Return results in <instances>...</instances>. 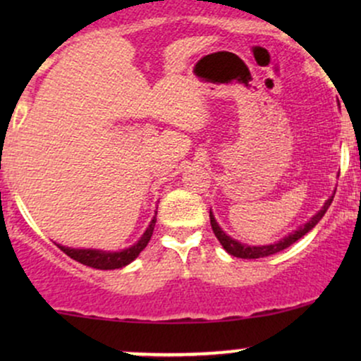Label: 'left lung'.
<instances>
[{
  "label": "left lung",
  "mask_w": 361,
  "mask_h": 361,
  "mask_svg": "<svg viewBox=\"0 0 361 361\" xmlns=\"http://www.w3.org/2000/svg\"><path fill=\"white\" fill-rule=\"evenodd\" d=\"M333 204V197L329 198V200L326 202L324 207H322V210H319V212L314 215L312 219L307 224H304V226L299 227L297 231H293L292 234H288L287 238H283L281 241L275 243V244H270V246H246V244H241L238 241H234L233 238H229L224 231L219 227V224L215 222L212 212H210V226H212V231L215 234V238L219 239V243L222 244V247L226 250L229 255L235 256V258H243V259H256V258H267V256H271L275 255V252H279L281 250H285V247L292 246L293 243L299 241L302 235H305L309 233L310 229H312L316 224L321 221L322 215L326 214V210L329 209V205Z\"/></svg>",
  "instance_id": "obj_1"
}]
</instances>
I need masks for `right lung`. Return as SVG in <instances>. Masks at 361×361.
I'll list each match as a JSON object with an SVG mask.
<instances>
[{
  "mask_svg": "<svg viewBox=\"0 0 361 361\" xmlns=\"http://www.w3.org/2000/svg\"><path fill=\"white\" fill-rule=\"evenodd\" d=\"M156 226V217L152 219L151 224H149L147 231L144 233L142 238L139 239L134 246L127 247V250L118 251V252H105V251H97V250H71V247L57 246L61 247V251H64L69 258L74 261H80L81 264H86V267L97 268V270H115V268H122L126 264L134 261L139 256V252L147 246V243L151 241L152 231H154Z\"/></svg>",
  "mask_w": 361,
  "mask_h": 361,
  "instance_id": "1",
  "label": "right lung"
}]
</instances>
